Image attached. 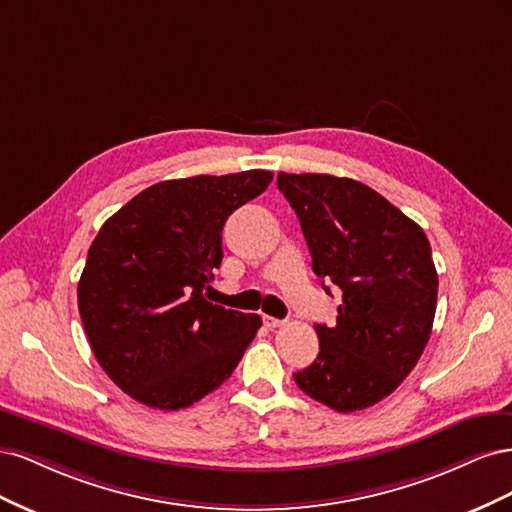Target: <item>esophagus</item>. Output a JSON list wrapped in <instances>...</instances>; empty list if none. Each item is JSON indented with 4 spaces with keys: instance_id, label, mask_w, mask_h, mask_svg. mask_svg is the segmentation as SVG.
Masks as SVG:
<instances>
[{
    "instance_id": "1",
    "label": "esophagus",
    "mask_w": 512,
    "mask_h": 512,
    "mask_svg": "<svg viewBox=\"0 0 512 512\" xmlns=\"http://www.w3.org/2000/svg\"><path fill=\"white\" fill-rule=\"evenodd\" d=\"M262 322H265V327H269V329H277V327H282V324H284V320L273 318V316H262Z\"/></svg>"
}]
</instances>
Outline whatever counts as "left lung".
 <instances>
[{
	"instance_id": "left-lung-1",
	"label": "left lung",
	"mask_w": 512,
	"mask_h": 512,
	"mask_svg": "<svg viewBox=\"0 0 512 512\" xmlns=\"http://www.w3.org/2000/svg\"><path fill=\"white\" fill-rule=\"evenodd\" d=\"M277 188L301 222L314 273L342 290L333 327L314 324L318 356L292 378L337 412L374 406L429 342L438 299L431 245L421 226L361 181L280 173Z\"/></svg>"
}]
</instances>
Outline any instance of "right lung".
Wrapping results in <instances>:
<instances>
[{"instance_id": "1", "label": "right lung", "mask_w": 512, "mask_h": 512, "mask_svg": "<svg viewBox=\"0 0 512 512\" xmlns=\"http://www.w3.org/2000/svg\"><path fill=\"white\" fill-rule=\"evenodd\" d=\"M273 173L198 175L151 185L100 228L79 282V312L98 363L123 393L158 410L192 406L230 378L260 329L205 299L222 262L228 215Z\"/></svg>"}]
</instances>
